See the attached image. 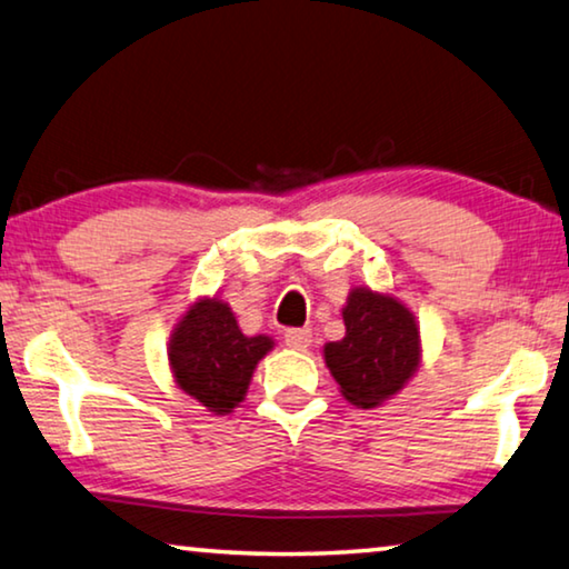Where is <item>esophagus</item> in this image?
<instances>
[{
	"instance_id": "34e87169",
	"label": "esophagus",
	"mask_w": 569,
	"mask_h": 569,
	"mask_svg": "<svg viewBox=\"0 0 569 569\" xmlns=\"http://www.w3.org/2000/svg\"><path fill=\"white\" fill-rule=\"evenodd\" d=\"M283 339H286L288 347H293V350L303 352L311 345V329H288Z\"/></svg>"
}]
</instances>
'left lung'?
<instances>
[{
    "label": "left lung",
    "mask_w": 569,
    "mask_h": 569,
    "mask_svg": "<svg viewBox=\"0 0 569 569\" xmlns=\"http://www.w3.org/2000/svg\"><path fill=\"white\" fill-rule=\"evenodd\" d=\"M345 337L325 347L327 368L347 401L372 409L419 368V327L393 296L355 288L342 311Z\"/></svg>",
    "instance_id": "obj_1"
}]
</instances>
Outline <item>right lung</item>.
<instances>
[{
  "instance_id": "1",
  "label": "right lung",
  "mask_w": 569,
  "mask_h": 569,
  "mask_svg": "<svg viewBox=\"0 0 569 569\" xmlns=\"http://www.w3.org/2000/svg\"><path fill=\"white\" fill-rule=\"evenodd\" d=\"M273 339L244 337L224 301L201 299L186 311L171 337L176 383L214 413H230L248 393L252 370Z\"/></svg>"
}]
</instances>
